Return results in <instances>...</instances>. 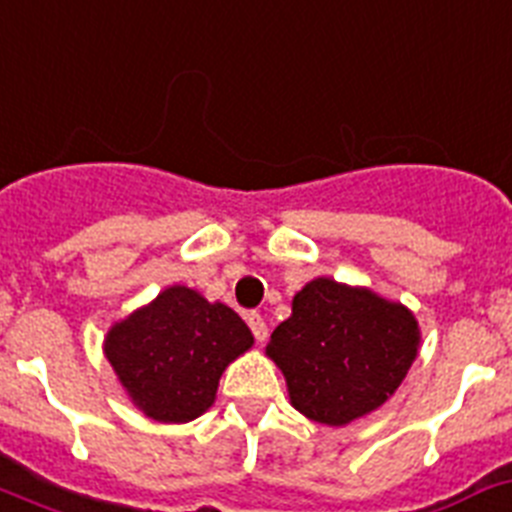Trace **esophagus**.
<instances>
[{"mask_svg": "<svg viewBox=\"0 0 512 512\" xmlns=\"http://www.w3.org/2000/svg\"><path fill=\"white\" fill-rule=\"evenodd\" d=\"M247 322H249V330H252V336L257 338V343H265V338H268V325H265L263 315L252 312V315L247 317Z\"/></svg>", "mask_w": 512, "mask_h": 512, "instance_id": "1", "label": "esophagus"}]
</instances>
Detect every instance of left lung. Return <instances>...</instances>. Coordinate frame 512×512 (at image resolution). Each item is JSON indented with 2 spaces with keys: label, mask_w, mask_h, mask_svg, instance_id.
<instances>
[{
  "label": "left lung",
  "mask_w": 512,
  "mask_h": 512,
  "mask_svg": "<svg viewBox=\"0 0 512 512\" xmlns=\"http://www.w3.org/2000/svg\"><path fill=\"white\" fill-rule=\"evenodd\" d=\"M422 330L406 304L367 286L312 278L291 302L265 354L286 377L291 406L317 424L346 427L398 390Z\"/></svg>",
  "instance_id": "left-lung-1"
}]
</instances>
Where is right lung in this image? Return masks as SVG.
<instances>
[{"label": "right lung", "instance_id": "obj_1", "mask_svg": "<svg viewBox=\"0 0 512 512\" xmlns=\"http://www.w3.org/2000/svg\"><path fill=\"white\" fill-rule=\"evenodd\" d=\"M252 343L234 309L176 283L114 322L103 354L135 409L153 422L184 424L216 403L218 380Z\"/></svg>", "mask_w": 512, "mask_h": 512}]
</instances>
